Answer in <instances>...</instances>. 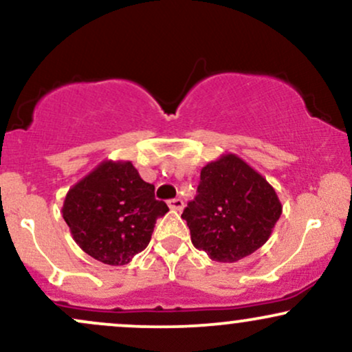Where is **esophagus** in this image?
<instances>
[{
  "instance_id": "obj_1",
  "label": "esophagus",
  "mask_w": 352,
  "mask_h": 352,
  "mask_svg": "<svg viewBox=\"0 0 352 352\" xmlns=\"http://www.w3.org/2000/svg\"><path fill=\"white\" fill-rule=\"evenodd\" d=\"M168 208L173 210V212H180V210L184 208V200H180V199L168 200Z\"/></svg>"
}]
</instances>
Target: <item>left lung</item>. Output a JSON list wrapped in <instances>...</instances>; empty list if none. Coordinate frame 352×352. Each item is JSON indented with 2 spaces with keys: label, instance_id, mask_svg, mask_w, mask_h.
Listing matches in <instances>:
<instances>
[{
  "label": "left lung",
  "instance_id": "1",
  "mask_svg": "<svg viewBox=\"0 0 352 352\" xmlns=\"http://www.w3.org/2000/svg\"><path fill=\"white\" fill-rule=\"evenodd\" d=\"M197 192L182 218L192 243L220 263H235L263 246L283 212L272 184L236 153L205 165Z\"/></svg>",
  "mask_w": 352,
  "mask_h": 352
}]
</instances>
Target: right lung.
<instances>
[{"label": "right lung", "mask_w": 352, "mask_h": 352, "mask_svg": "<svg viewBox=\"0 0 352 352\" xmlns=\"http://www.w3.org/2000/svg\"><path fill=\"white\" fill-rule=\"evenodd\" d=\"M131 160H104L66 193L63 218L82 252L100 263H131L168 212Z\"/></svg>", "instance_id": "obj_1"}]
</instances>
